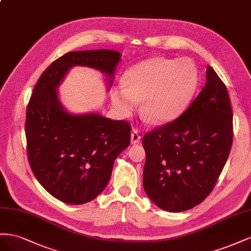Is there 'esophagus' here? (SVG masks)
I'll use <instances>...</instances> for the list:
<instances>
[{"instance_id":"esophagus-1","label":"esophagus","mask_w":251,"mask_h":251,"mask_svg":"<svg viewBox=\"0 0 251 251\" xmlns=\"http://www.w3.org/2000/svg\"><path fill=\"white\" fill-rule=\"evenodd\" d=\"M141 141V135L138 130H133L131 132V143L132 144H138Z\"/></svg>"}]
</instances>
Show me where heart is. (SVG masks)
<instances>
[{
  "label": "heart",
  "instance_id": "b5f03b06",
  "mask_svg": "<svg viewBox=\"0 0 251 251\" xmlns=\"http://www.w3.org/2000/svg\"><path fill=\"white\" fill-rule=\"evenodd\" d=\"M125 84L112 91V103L123 116H129L144 103L142 113L148 121L164 124L187 108L199 84L196 64L189 59L153 58L131 67Z\"/></svg>",
  "mask_w": 251,
  "mask_h": 251
}]
</instances>
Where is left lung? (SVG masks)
Segmentation results:
<instances>
[{"instance_id": "obj_1", "label": "left lung", "mask_w": 251, "mask_h": 251, "mask_svg": "<svg viewBox=\"0 0 251 251\" xmlns=\"http://www.w3.org/2000/svg\"><path fill=\"white\" fill-rule=\"evenodd\" d=\"M232 138L226 86L208 66L204 88L182 116L143 137V186L148 198L170 212L203 202L225 166Z\"/></svg>"}]
</instances>
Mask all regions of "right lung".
Masks as SVG:
<instances>
[{"mask_svg": "<svg viewBox=\"0 0 251 251\" xmlns=\"http://www.w3.org/2000/svg\"><path fill=\"white\" fill-rule=\"evenodd\" d=\"M121 60L114 50L71 51L51 63L35 84L26 111L28 162L34 176L60 201L81 205L108 184L113 163L130 144L131 126L99 113L71 114L56 88L74 66H87L108 76Z\"/></svg>", "mask_w": 251, "mask_h": 251, "instance_id": "obj_1", "label": "right lung"}]
</instances>
